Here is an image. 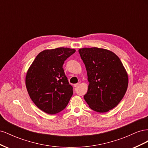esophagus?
<instances>
[{"instance_id": "1", "label": "esophagus", "mask_w": 148, "mask_h": 148, "mask_svg": "<svg viewBox=\"0 0 148 148\" xmlns=\"http://www.w3.org/2000/svg\"><path fill=\"white\" fill-rule=\"evenodd\" d=\"M80 84V83L79 82V83H77V84H74V87H78V86H79V85Z\"/></svg>"}]
</instances>
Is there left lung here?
I'll list each match as a JSON object with an SVG mask.
<instances>
[{
    "instance_id": "1",
    "label": "left lung",
    "mask_w": 148,
    "mask_h": 148,
    "mask_svg": "<svg viewBox=\"0 0 148 148\" xmlns=\"http://www.w3.org/2000/svg\"><path fill=\"white\" fill-rule=\"evenodd\" d=\"M87 71L89 82L84 99L90 108L104 113L117 106L127 91L128 77L115 53L97 47L78 50Z\"/></svg>"
}]
</instances>
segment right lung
Here are the masks:
<instances>
[{"mask_svg":"<svg viewBox=\"0 0 148 148\" xmlns=\"http://www.w3.org/2000/svg\"><path fill=\"white\" fill-rule=\"evenodd\" d=\"M75 49L59 47L40 52L28 69L26 87L28 95L39 109L56 114L68 104L73 91L62 68L64 61Z\"/></svg>","mask_w":148,"mask_h":148,"instance_id":"right-lung-1","label":"right lung"}]
</instances>
